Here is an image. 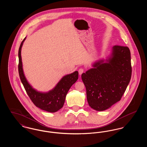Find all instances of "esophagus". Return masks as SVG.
<instances>
[{
	"mask_svg": "<svg viewBox=\"0 0 147 147\" xmlns=\"http://www.w3.org/2000/svg\"><path fill=\"white\" fill-rule=\"evenodd\" d=\"M84 69L83 68H80L79 70H78V71H79V75H82V73L84 72Z\"/></svg>",
	"mask_w": 147,
	"mask_h": 147,
	"instance_id": "esophagus-1",
	"label": "esophagus"
}]
</instances>
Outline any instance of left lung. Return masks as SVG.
Returning <instances> with one entry per match:
<instances>
[{
    "mask_svg": "<svg viewBox=\"0 0 147 147\" xmlns=\"http://www.w3.org/2000/svg\"><path fill=\"white\" fill-rule=\"evenodd\" d=\"M131 52L127 46L115 45L112 54L104 62L93 64L94 68L82 75L89 106L96 111H104L120 101L132 75Z\"/></svg>",
    "mask_w": 147,
    "mask_h": 147,
    "instance_id": "8db88e82",
    "label": "left lung"
}]
</instances>
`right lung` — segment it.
Returning a JSON list of instances; mask_svg holds the SVG:
<instances>
[{
	"label": "right lung",
	"mask_w": 147,
	"mask_h": 147,
	"mask_svg": "<svg viewBox=\"0 0 147 147\" xmlns=\"http://www.w3.org/2000/svg\"><path fill=\"white\" fill-rule=\"evenodd\" d=\"M25 39L26 37L21 42L18 53V70L21 83L23 84L29 98L36 106L47 112H57L63 107L68 91L72 85L74 84L78 80V71H76L63 77L56 87L48 92L42 93L35 90L28 84L22 69L21 50L23 42Z\"/></svg>",
	"instance_id": "1"
}]
</instances>
